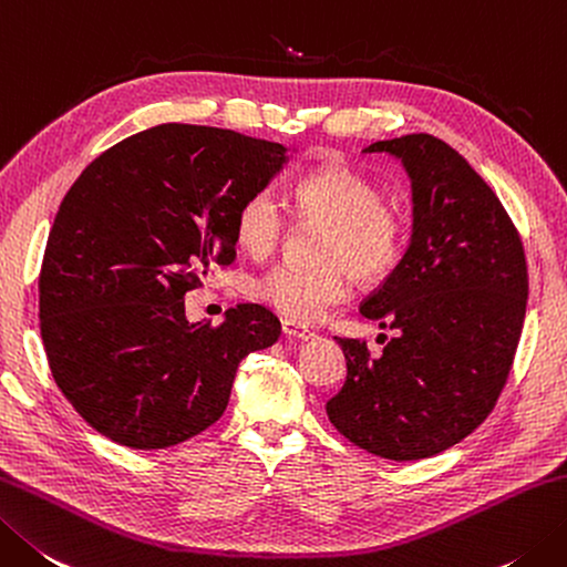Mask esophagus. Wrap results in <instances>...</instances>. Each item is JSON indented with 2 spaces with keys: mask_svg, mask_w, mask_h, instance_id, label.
I'll return each mask as SVG.
<instances>
[{
  "mask_svg": "<svg viewBox=\"0 0 567 567\" xmlns=\"http://www.w3.org/2000/svg\"><path fill=\"white\" fill-rule=\"evenodd\" d=\"M282 334L290 337V339H302V341L315 337L312 331H309V329L302 327V324H297V321H292V319H285V321H282Z\"/></svg>",
  "mask_w": 567,
  "mask_h": 567,
  "instance_id": "obj_1",
  "label": "esophagus"
}]
</instances>
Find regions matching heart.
<instances>
[{
  "instance_id": "obj_1",
  "label": "heart",
  "mask_w": 567,
  "mask_h": 567,
  "mask_svg": "<svg viewBox=\"0 0 567 567\" xmlns=\"http://www.w3.org/2000/svg\"><path fill=\"white\" fill-rule=\"evenodd\" d=\"M290 196L305 226L324 228L317 248L321 265L312 270L275 265L255 275L248 282V297L255 302L297 324H309L349 297V272L361 285H375L401 265L410 218L369 176L343 164H324L299 176ZM233 233L252 258H265L280 246L287 218L272 188H258L243 198Z\"/></svg>"
}]
</instances>
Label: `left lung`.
<instances>
[{
	"instance_id": "obj_1",
	"label": "left lung",
	"mask_w": 567,
	"mask_h": 567,
	"mask_svg": "<svg viewBox=\"0 0 567 567\" xmlns=\"http://www.w3.org/2000/svg\"><path fill=\"white\" fill-rule=\"evenodd\" d=\"M413 179V238L361 315L393 329L381 357L339 339L347 381L327 403L343 437L375 457L425 460L480 427L502 395L524 329L526 252L512 216L437 137L373 142Z\"/></svg>"
}]
</instances>
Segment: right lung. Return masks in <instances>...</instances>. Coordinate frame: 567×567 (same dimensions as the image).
Masks as SVG:
<instances>
[{
    "instance_id": "add662e5",
    "label": "right lung",
    "mask_w": 567,
    "mask_h": 567,
    "mask_svg": "<svg viewBox=\"0 0 567 567\" xmlns=\"http://www.w3.org/2000/svg\"><path fill=\"white\" fill-rule=\"evenodd\" d=\"M285 147L233 130L150 127L85 166L53 218L39 327L55 385L100 435L164 450L224 415L238 363L280 337L262 305L188 324L186 292L236 260L243 198Z\"/></svg>"
}]
</instances>
